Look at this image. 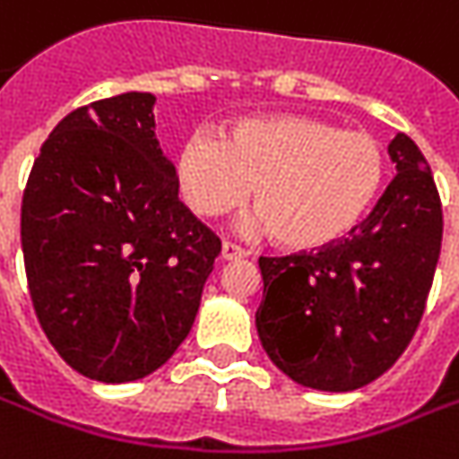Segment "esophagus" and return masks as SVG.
I'll list each match as a JSON object with an SVG mask.
<instances>
[{
    "instance_id": "esophagus-1",
    "label": "esophagus",
    "mask_w": 459,
    "mask_h": 459,
    "mask_svg": "<svg viewBox=\"0 0 459 459\" xmlns=\"http://www.w3.org/2000/svg\"><path fill=\"white\" fill-rule=\"evenodd\" d=\"M221 256L226 261H236V259H244L246 251L241 248V246L230 244V241H223V246H221Z\"/></svg>"
}]
</instances>
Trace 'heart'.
<instances>
[{"instance_id":"1","label":"heart","mask_w":459,"mask_h":459,"mask_svg":"<svg viewBox=\"0 0 459 459\" xmlns=\"http://www.w3.org/2000/svg\"><path fill=\"white\" fill-rule=\"evenodd\" d=\"M178 185L203 218L238 208L254 188V226L290 251H317L342 241L378 198L386 160L366 132L302 114L236 121L221 136L182 142Z\"/></svg>"}]
</instances>
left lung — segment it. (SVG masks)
I'll list each match as a JSON object with an SVG mask.
<instances>
[{
    "label": "left lung",
    "mask_w": 459,
    "mask_h": 459,
    "mask_svg": "<svg viewBox=\"0 0 459 459\" xmlns=\"http://www.w3.org/2000/svg\"><path fill=\"white\" fill-rule=\"evenodd\" d=\"M396 178L348 238L317 254L266 259L259 340L279 371L317 391H356L414 338L442 248V205L424 154L388 144Z\"/></svg>",
    "instance_id": "8db88e82"
}]
</instances>
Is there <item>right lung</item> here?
I'll return each mask as SVG.
<instances>
[{"label":"right lung","mask_w":459,"mask_h":459,"mask_svg":"<svg viewBox=\"0 0 459 459\" xmlns=\"http://www.w3.org/2000/svg\"><path fill=\"white\" fill-rule=\"evenodd\" d=\"M154 96L81 106L45 139L22 198V254L42 330L73 371L126 384L187 338L221 241L178 198Z\"/></svg>","instance_id":"obj_1"}]
</instances>
